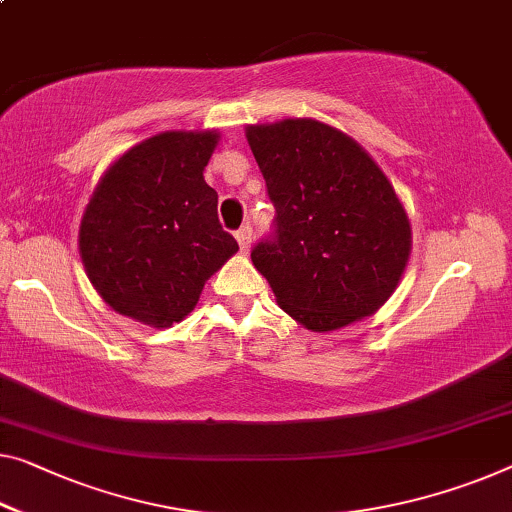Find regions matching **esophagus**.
Listing matches in <instances>:
<instances>
[{
	"label": "esophagus",
	"instance_id": "obj_1",
	"mask_svg": "<svg viewBox=\"0 0 512 512\" xmlns=\"http://www.w3.org/2000/svg\"><path fill=\"white\" fill-rule=\"evenodd\" d=\"M236 241H239V248L243 250V253H248L250 243H253V230H250L248 225L241 227V230L236 232Z\"/></svg>",
	"mask_w": 512,
	"mask_h": 512
}]
</instances>
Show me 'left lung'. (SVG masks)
<instances>
[{"instance_id": "obj_1", "label": "left lung", "mask_w": 512, "mask_h": 512, "mask_svg": "<svg viewBox=\"0 0 512 512\" xmlns=\"http://www.w3.org/2000/svg\"><path fill=\"white\" fill-rule=\"evenodd\" d=\"M273 232L253 264L289 317L335 331L370 317L395 292L411 250L407 211L361 144L315 119L246 128Z\"/></svg>"}]
</instances>
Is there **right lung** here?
<instances>
[{
  "instance_id": "1",
  "label": "right lung",
  "mask_w": 512,
  "mask_h": 512,
  "mask_svg": "<svg viewBox=\"0 0 512 512\" xmlns=\"http://www.w3.org/2000/svg\"><path fill=\"white\" fill-rule=\"evenodd\" d=\"M216 131H167L103 174L80 223L85 271L119 315L167 329L181 322L239 243L218 220L204 167Z\"/></svg>"
}]
</instances>
